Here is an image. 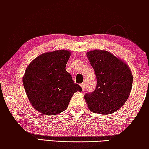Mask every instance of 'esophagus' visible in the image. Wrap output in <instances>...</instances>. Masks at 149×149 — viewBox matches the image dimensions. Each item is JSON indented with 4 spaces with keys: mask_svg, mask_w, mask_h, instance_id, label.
<instances>
[{
    "mask_svg": "<svg viewBox=\"0 0 149 149\" xmlns=\"http://www.w3.org/2000/svg\"><path fill=\"white\" fill-rule=\"evenodd\" d=\"M81 88H82L83 90H85V84L84 83H82V84H81Z\"/></svg>",
    "mask_w": 149,
    "mask_h": 149,
    "instance_id": "34e87169",
    "label": "esophagus"
}]
</instances>
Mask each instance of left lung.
<instances>
[{"label":"left lung","mask_w":149,"mask_h":149,"mask_svg":"<svg viewBox=\"0 0 149 149\" xmlns=\"http://www.w3.org/2000/svg\"><path fill=\"white\" fill-rule=\"evenodd\" d=\"M86 55L97 79L94 91L84 95L88 109L100 115L118 111L132 91V70L125 62L107 51L95 49Z\"/></svg>","instance_id":"left-lung-1"}]
</instances>
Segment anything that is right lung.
Instances as JSON below:
<instances>
[{"instance_id": "right-lung-1", "label": "right lung", "mask_w": 149, "mask_h": 149, "mask_svg": "<svg viewBox=\"0 0 149 149\" xmlns=\"http://www.w3.org/2000/svg\"><path fill=\"white\" fill-rule=\"evenodd\" d=\"M70 55V51L64 49L44 53L26 68L22 79L24 89L30 102L39 113L47 115L62 113L74 93L82 91L66 70Z\"/></svg>"}]
</instances>
